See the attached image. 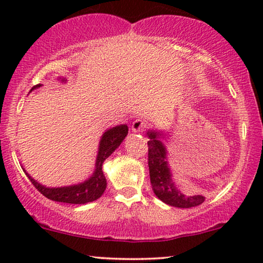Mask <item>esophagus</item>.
I'll return each instance as SVG.
<instances>
[{
  "instance_id": "1",
  "label": "esophagus",
  "mask_w": 263,
  "mask_h": 263,
  "mask_svg": "<svg viewBox=\"0 0 263 263\" xmlns=\"http://www.w3.org/2000/svg\"><path fill=\"white\" fill-rule=\"evenodd\" d=\"M146 127H147V123H146L144 119H140V118L136 119L131 126L132 132L135 133H142L146 130Z\"/></svg>"
}]
</instances>
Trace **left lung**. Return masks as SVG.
<instances>
[{
    "label": "left lung",
    "mask_w": 263,
    "mask_h": 263,
    "mask_svg": "<svg viewBox=\"0 0 263 263\" xmlns=\"http://www.w3.org/2000/svg\"><path fill=\"white\" fill-rule=\"evenodd\" d=\"M162 133L148 130V168L152 189L157 197L168 205L175 208H193L205 201L202 195L185 196L177 188L173 180L172 171L167 161V149L160 140Z\"/></svg>",
    "instance_id": "obj_1"
}]
</instances>
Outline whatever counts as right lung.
Here are the masks:
<instances>
[{
    "instance_id": "add662e5",
    "label": "right lung",
    "mask_w": 263,
    "mask_h": 263,
    "mask_svg": "<svg viewBox=\"0 0 263 263\" xmlns=\"http://www.w3.org/2000/svg\"><path fill=\"white\" fill-rule=\"evenodd\" d=\"M58 80H60L61 82H66L65 78H59ZM41 87L42 84H37V86L31 89L30 92ZM127 131L128 127L126 124H122V125L109 128L102 135L99 145V152H97L96 157L95 171L89 179L81 182V183L59 186V188H50V186L43 185L35 181L33 177H31L24 168L23 171L26 176L29 177L31 183L48 199L69 204H86L89 202H94L103 195L106 188V180L103 171H102L103 162L105 161V159H108L115 152L116 148L119 147V145L122 144V141L127 136Z\"/></svg>"
}]
</instances>
